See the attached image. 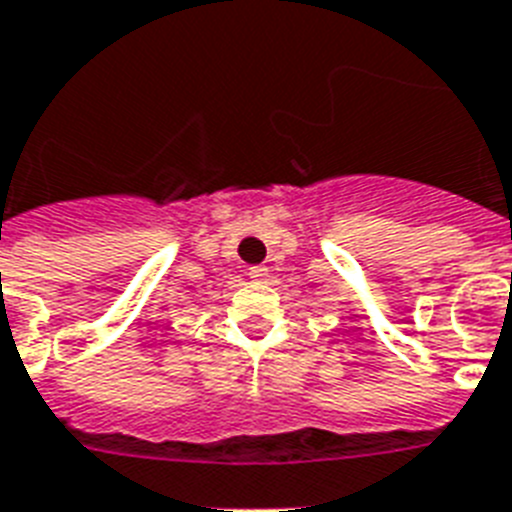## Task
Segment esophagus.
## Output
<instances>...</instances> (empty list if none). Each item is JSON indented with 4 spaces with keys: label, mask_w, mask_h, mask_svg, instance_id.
Segmentation results:
<instances>
[{
    "label": "esophagus",
    "mask_w": 512,
    "mask_h": 512,
    "mask_svg": "<svg viewBox=\"0 0 512 512\" xmlns=\"http://www.w3.org/2000/svg\"><path fill=\"white\" fill-rule=\"evenodd\" d=\"M247 276L252 278V281H265V278H268V268H265V265H255V268H249Z\"/></svg>",
    "instance_id": "obj_1"
}]
</instances>
